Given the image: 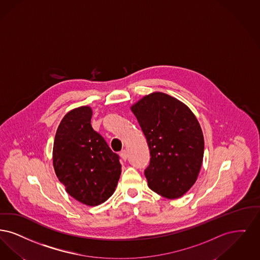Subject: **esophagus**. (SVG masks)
Here are the masks:
<instances>
[{
    "label": "esophagus",
    "instance_id": "1",
    "mask_svg": "<svg viewBox=\"0 0 260 260\" xmlns=\"http://www.w3.org/2000/svg\"><path fill=\"white\" fill-rule=\"evenodd\" d=\"M119 155H120V157L122 158V160H123V161H126V160H127V158H128V154H127V151H126L125 149H123V150H121V151L119 152Z\"/></svg>",
    "mask_w": 260,
    "mask_h": 260
}]
</instances>
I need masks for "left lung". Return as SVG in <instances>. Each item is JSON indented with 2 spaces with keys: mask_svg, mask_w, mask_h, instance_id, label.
Masks as SVG:
<instances>
[{
  "mask_svg": "<svg viewBox=\"0 0 260 260\" xmlns=\"http://www.w3.org/2000/svg\"><path fill=\"white\" fill-rule=\"evenodd\" d=\"M147 139L150 161L148 187L168 199L180 198L198 178L204 155L202 129L190 109L162 92L131 107Z\"/></svg>",
  "mask_w": 260,
  "mask_h": 260,
  "instance_id": "1",
  "label": "left lung"
}]
</instances>
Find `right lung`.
Wrapping results in <instances>:
<instances>
[{"instance_id": "1", "label": "right lung", "mask_w": 260, "mask_h": 260, "mask_svg": "<svg viewBox=\"0 0 260 260\" xmlns=\"http://www.w3.org/2000/svg\"><path fill=\"white\" fill-rule=\"evenodd\" d=\"M88 106L70 111L58 126L53 167L66 191L80 203L98 206L115 190L121 174L119 156L91 126Z\"/></svg>"}]
</instances>
